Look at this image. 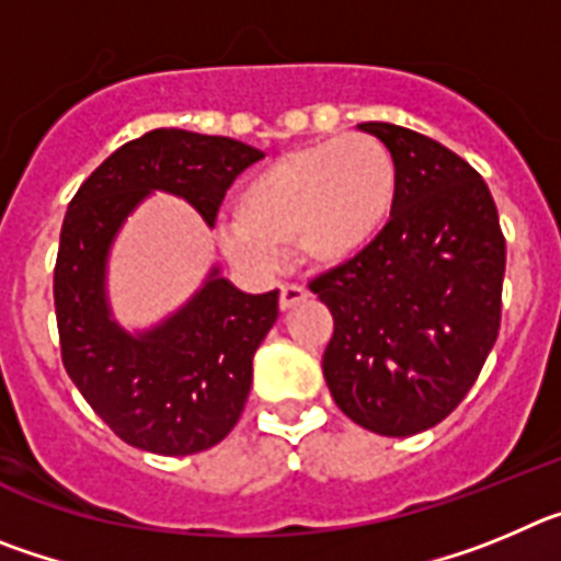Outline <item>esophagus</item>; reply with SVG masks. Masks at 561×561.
<instances>
[{
  "label": "esophagus",
  "instance_id": "1",
  "mask_svg": "<svg viewBox=\"0 0 561 561\" xmlns=\"http://www.w3.org/2000/svg\"><path fill=\"white\" fill-rule=\"evenodd\" d=\"M306 297H309V291H306L304 286H295V284L280 286V309H284V311L295 309L297 304H304Z\"/></svg>",
  "mask_w": 561,
  "mask_h": 561
}]
</instances>
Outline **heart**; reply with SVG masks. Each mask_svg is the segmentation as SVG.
Here are the masks:
<instances>
[{"label":"heart","mask_w":561,"mask_h":561,"mask_svg":"<svg viewBox=\"0 0 561 561\" xmlns=\"http://www.w3.org/2000/svg\"><path fill=\"white\" fill-rule=\"evenodd\" d=\"M399 202V165L370 134L295 148L236 193V219L216 227L232 266L264 275L291 247L304 264L336 270L385 236Z\"/></svg>","instance_id":"heart-1"}]
</instances>
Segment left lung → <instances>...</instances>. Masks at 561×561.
Here are the masks:
<instances>
[{"mask_svg": "<svg viewBox=\"0 0 561 561\" xmlns=\"http://www.w3.org/2000/svg\"><path fill=\"white\" fill-rule=\"evenodd\" d=\"M359 131L393 151L399 202L365 255L311 284L334 317L323 376L351 421L404 438L447 419L494 348L505 238L492 193L458 153L393 123Z\"/></svg>", "mask_w": 561, "mask_h": 561, "instance_id": "1", "label": "left lung"}]
</instances>
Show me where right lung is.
<instances>
[{"label":"right lung","instance_id":"1","mask_svg":"<svg viewBox=\"0 0 561 561\" xmlns=\"http://www.w3.org/2000/svg\"><path fill=\"white\" fill-rule=\"evenodd\" d=\"M261 157L230 137L153 128L103 160L69 202L53 284L64 368L131 447L180 458L236 427L252 356L277 320V289L247 295L213 264L180 309L126 329L108 300L114 241L153 193L185 199L213 227L227 187Z\"/></svg>","mask_w":561,"mask_h":561}]
</instances>
